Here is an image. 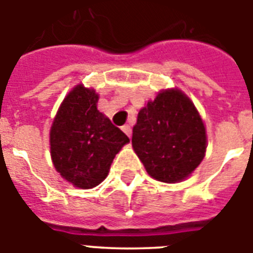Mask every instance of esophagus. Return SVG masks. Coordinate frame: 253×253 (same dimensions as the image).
<instances>
[{
  "label": "esophagus",
  "instance_id": "esophagus-1",
  "mask_svg": "<svg viewBox=\"0 0 253 253\" xmlns=\"http://www.w3.org/2000/svg\"><path fill=\"white\" fill-rule=\"evenodd\" d=\"M122 129H123V131H124L125 134H126V135H128L129 138L131 137V128H130V125H123L122 126Z\"/></svg>",
  "mask_w": 253,
  "mask_h": 253
}]
</instances>
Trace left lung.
<instances>
[{
    "instance_id": "obj_1",
    "label": "left lung",
    "mask_w": 253,
    "mask_h": 253,
    "mask_svg": "<svg viewBox=\"0 0 253 253\" xmlns=\"http://www.w3.org/2000/svg\"><path fill=\"white\" fill-rule=\"evenodd\" d=\"M131 144L152 177L177 182L203 161L207 134L189 97L178 90H167L139 111Z\"/></svg>"
}]
</instances>
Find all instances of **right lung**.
Segmentation results:
<instances>
[{"label": "right lung", "mask_w": 253, "mask_h": 253, "mask_svg": "<svg viewBox=\"0 0 253 253\" xmlns=\"http://www.w3.org/2000/svg\"><path fill=\"white\" fill-rule=\"evenodd\" d=\"M99 96L78 84L60 105L50 129V154L62 177L81 189L107 176L115 154L129 138L97 110Z\"/></svg>", "instance_id": "1"}]
</instances>
